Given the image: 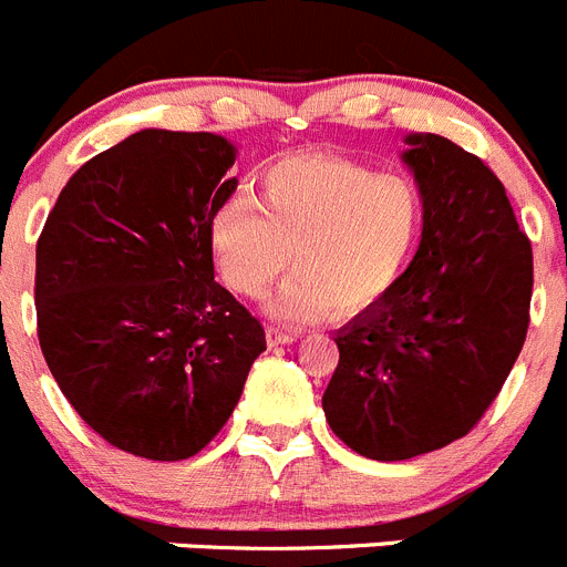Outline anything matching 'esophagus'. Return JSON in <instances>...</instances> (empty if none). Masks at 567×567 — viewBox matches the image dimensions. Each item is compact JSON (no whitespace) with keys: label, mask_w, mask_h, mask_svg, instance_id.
Masks as SVG:
<instances>
[{"label":"esophagus","mask_w":567,"mask_h":567,"mask_svg":"<svg viewBox=\"0 0 567 567\" xmlns=\"http://www.w3.org/2000/svg\"><path fill=\"white\" fill-rule=\"evenodd\" d=\"M293 341H296L293 332H282V330H277V327H271V330H268V343H271V347H282V343H293Z\"/></svg>","instance_id":"esophagus-1"}]
</instances>
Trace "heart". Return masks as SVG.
<instances>
[{
	"instance_id": "1",
	"label": "heart",
	"mask_w": 567,
	"mask_h": 567,
	"mask_svg": "<svg viewBox=\"0 0 567 567\" xmlns=\"http://www.w3.org/2000/svg\"><path fill=\"white\" fill-rule=\"evenodd\" d=\"M422 198L411 182L324 153L282 158L259 198L226 200L212 215V251L226 285L259 299L296 268L271 301L277 319H349L374 308L403 277L420 243Z\"/></svg>"
}]
</instances>
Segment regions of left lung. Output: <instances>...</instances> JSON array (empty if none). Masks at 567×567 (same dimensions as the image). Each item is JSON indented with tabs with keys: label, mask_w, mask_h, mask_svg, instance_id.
I'll return each mask as SVG.
<instances>
[{
	"label": "left lung",
	"mask_w": 567,
	"mask_h": 567,
	"mask_svg": "<svg viewBox=\"0 0 567 567\" xmlns=\"http://www.w3.org/2000/svg\"><path fill=\"white\" fill-rule=\"evenodd\" d=\"M403 162L422 195V240L394 288L336 332L324 391L332 433L374 462L467 436L509 378L528 330L532 243L501 178L436 134Z\"/></svg>",
	"instance_id": "1"
}]
</instances>
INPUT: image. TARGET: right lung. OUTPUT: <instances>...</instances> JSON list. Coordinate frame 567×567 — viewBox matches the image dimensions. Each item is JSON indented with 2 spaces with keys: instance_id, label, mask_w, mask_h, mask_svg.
Here are the masks:
<instances>
[{
  "instance_id": "obj_1",
  "label": "right lung",
  "mask_w": 567,
  "mask_h": 567,
  "mask_svg": "<svg viewBox=\"0 0 567 567\" xmlns=\"http://www.w3.org/2000/svg\"><path fill=\"white\" fill-rule=\"evenodd\" d=\"M235 145L145 128L89 158L35 246L39 343L81 420L153 462L226 425L266 330L215 282L212 215L237 189Z\"/></svg>"
}]
</instances>
